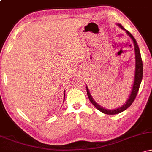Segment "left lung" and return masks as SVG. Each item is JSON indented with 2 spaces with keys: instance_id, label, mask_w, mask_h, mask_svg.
Masks as SVG:
<instances>
[{
  "instance_id": "obj_1",
  "label": "left lung",
  "mask_w": 152,
  "mask_h": 152,
  "mask_svg": "<svg viewBox=\"0 0 152 152\" xmlns=\"http://www.w3.org/2000/svg\"><path fill=\"white\" fill-rule=\"evenodd\" d=\"M117 26H119L121 29H123V30L126 31L127 35L132 38V41H133L134 45V50H135V58H136L135 75H134L133 86H132V92H131L129 98L128 99V100L126 101V103H125L123 106H121V107H118L116 109H106L102 107L100 105H99V104L94 100V99L92 98L91 95L88 87L86 86L87 95H88V99H89L91 103V104H93V105L95 106L97 109L99 110L100 111H102V113H104V114H110V115L119 114V113H121L122 111H125L126 109H128V108L132 105V103L134 102V99L136 98V96H137L138 91H139V86H140L141 82H142V76H143V63L142 60V57H141L140 50H139V48L137 44V41H136L135 38H134V36H132V35L128 31L126 30V29H125L121 25V24H117Z\"/></svg>"
}]
</instances>
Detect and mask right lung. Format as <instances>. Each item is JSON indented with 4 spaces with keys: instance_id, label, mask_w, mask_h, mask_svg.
<instances>
[{
    "instance_id": "1",
    "label": "right lung",
    "mask_w": 152,
    "mask_h": 152,
    "mask_svg": "<svg viewBox=\"0 0 152 152\" xmlns=\"http://www.w3.org/2000/svg\"><path fill=\"white\" fill-rule=\"evenodd\" d=\"M64 99H65V92H64Z\"/></svg>"
}]
</instances>
